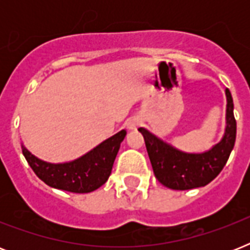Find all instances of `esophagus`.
Segmentation results:
<instances>
[{"label": "esophagus", "mask_w": 250, "mask_h": 250, "mask_svg": "<svg viewBox=\"0 0 250 250\" xmlns=\"http://www.w3.org/2000/svg\"><path fill=\"white\" fill-rule=\"evenodd\" d=\"M141 125V119L139 117H131L125 121V125L128 129H136Z\"/></svg>", "instance_id": "esophagus-1"}]
</instances>
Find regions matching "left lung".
<instances>
[{
  "instance_id": "left-lung-1",
  "label": "left lung",
  "mask_w": 250,
  "mask_h": 250,
  "mask_svg": "<svg viewBox=\"0 0 250 250\" xmlns=\"http://www.w3.org/2000/svg\"><path fill=\"white\" fill-rule=\"evenodd\" d=\"M226 128L222 140L213 148L202 153H187L179 150L148 129L140 127L144 136L149 160L156 178L170 189L186 190L205 187L217 178L225 167L236 140V121L233 117V101L231 92L226 89Z\"/></svg>"
}]
</instances>
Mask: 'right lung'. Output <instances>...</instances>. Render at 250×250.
<instances>
[{
  "label": "right lung",
  "instance_id": "right-lung-1",
  "mask_svg": "<svg viewBox=\"0 0 250 250\" xmlns=\"http://www.w3.org/2000/svg\"><path fill=\"white\" fill-rule=\"evenodd\" d=\"M125 135L127 132L122 129L84 156L64 164L45 162L33 156L24 145H21V150L33 172L45 184L72 193H89L104 186L109 179Z\"/></svg>",
  "mask_w": 250,
  "mask_h": 250
}]
</instances>
